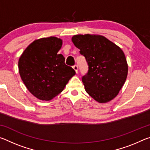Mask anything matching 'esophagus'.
Instances as JSON below:
<instances>
[{
	"mask_svg": "<svg viewBox=\"0 0 150 150\" xmlns=\"http://www.w3.org/2000/svg\"><path fill=\"white\" fill-rule=\"evenodd\" d=\"M73 69L75 71L76 73H78V66L77 65H75L73 66Z\"/></svg>",
	"mask_w": 150,
	"mask_h": 150,
	"instance_id": "esophagus-1",
	"label": "esophagus"
}]
</instances>
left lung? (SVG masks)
Segmentation results:
<instances>
[{"instance_id": "8db88e82", "label": "left lung", "mask_w": 150, "mask_h": 150, "mask_svg": "<svg viewBox=\"0 0 150 150\" xmlns=\"http://www.w3.org/2000/svg\"><path fill=\"white\" fill-rule=\"evenodd\" d=\"M71 40L88 66V72L82 77L86 92L100 103L113 99L128 75L123 51L103 35L79 34Z\"/></svg>"}]
</instances>
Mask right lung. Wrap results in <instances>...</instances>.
I'll use <instances>...</instances> for the list:
<instances>
[{
	"label": "right lung",
	"instance_id": "1",
	"mask_svg": "<svg viewBox=\"0 0 150 150\" xmlns=\"http://www.w3.org/2000/svg\"><path fill=\"white\" fill-rule=\"evenodd\" d=\"M62 40L43 38L30 44L18 61L20 77L30 93L42 100H50L62 92L75 70L65 63L58 52Z\"/></svg>",
	"mask_w": 150,
	"mask_h": 150
}]
</instances>
